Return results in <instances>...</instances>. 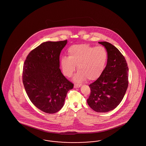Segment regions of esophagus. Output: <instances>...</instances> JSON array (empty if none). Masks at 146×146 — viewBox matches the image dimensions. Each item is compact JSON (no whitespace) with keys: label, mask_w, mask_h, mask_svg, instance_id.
Masks as SVG:
<instances>
[{"label":"esophagus","mask_w":146,"mask_h":146,"mask_svg":"<svg viewBox=\"0 0 146 146\" xmlns=\"http://www.w3.org/2000/svg\"><path fill=\"white\" fill-rule=\"evenodd\" d=\"M81 86H82L81 84H74V88H80Z\"/></svg>","instance_id":"obj_1"}]
</instances>
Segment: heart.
<instances>
[{
	"label": "heart",
	"mask_w": 146,
	"mask_h": 146,
	"mask_svg": "<svg viewBox=\"0 0 146 146\" xmlns=\"http://www.w3.org/2000/svg\"><path fill=\"white\" fill-rule=\"evenodd\" d=\"M68 57L61 60L63 74L70 77L78 70L74 78L77 82L87 79L90 81L97 79L104 72L108 60V54L103 46H92L88 44L75 45L68 50Z\"/></svg>",
	"instance_id": "heart-1"
}]
</instances>
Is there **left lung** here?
Here are the masks:
<instances>
[{
	"mask_svg": "<svg viewBox=\"0 0 146 146\" xmlns=\"http://www.w3.org/2000/svg\"><path fill=\"white\" fill-rule=\"evenodd\" d=\"M98 43L107 51V63L101 76L89 85L91 93L87 102L94 111L105 113L115 108L122 101L128 86L129 68L116 47L108 42Z\"/></svg>",
	"mask_w": 146,
	"mask_h": 146,
	"instance_id": "1",
	"label": "left lung"
}]
</instances>
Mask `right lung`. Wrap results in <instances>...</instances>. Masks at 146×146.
<instances>
[{
    "label": "right lung",
    "instance_id": "add662e5",
    "mask_svg": "<svg viewBox=\"0 0 146 146\" xmlns=\"http://www.w3.org/2000/svg\"><path fill=\"white\" fill-rule=\"evenodd\" d=\"M67 40L46 42L31 51L25 60L22 81L31 101L46 113L59 111L74 85L60 69V55Z\"/></svg>",
    "mask_w": 146,
    "mask_h": 146
}]
</instances>
